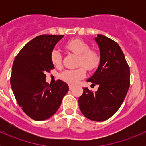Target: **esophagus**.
I'll list each match as a JSON object with an SVG mask.
<instances>
[{
	"instance_id": "esophagus-1",
	"label": "esophagus",
	"mask_w": 146,
	"mask_h": 146,
	"mask_svg": "<svg viewBox=\"0 0 146 146\" xmlns=\"http://www.w3.org/2000/svg\"><path fill=\"white\" fill-rule=\"evenodd\" d=\"M69 89H70V90H72V89L73 88H74V86H72V85H69Z\"/></svg>"
}]
</instances>
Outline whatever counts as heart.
Returning a JSON list of instances; mask_svg holds the SVG:
<instances>
[{
    "label": "heart",
    "mask_w": 146,
    "mask_h": 146,
    "mask_svg": "<svg viewBox=\"0 0 146 146\" xmlns=\"http://www.w3.org/2000/svg\"><path fill=\"white\" fill-rule=\"evenodd\" d=\"M66 48L72 52L80 55L78 65L83 66L86 69L92 70L99 64V57L96 52L91 51L88 45L80 39L72 40L66 44ZM51 60L55 66H60L62 64V55L56 49L51 52ZM86 69L80 67L73 70H66L61 74L62 79L69 84H75L86 76Z\"/></svg>",
    "instance_id": "heart-1"
}]
</instances>
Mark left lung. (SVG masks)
I'll use <instances>...</instances> for the list:
<instances>
[{"instance_id": "left-lung-1", "label": "left lung", "mask_w": 146, "mask_h": 146, "mask_svg": "<svg viewBox=\"0 0 146 146\" xmlns=\"http://www.w3.org/2000/svg\"><path fill=\"white\" fill-rule=\"evenodd\" d=\"M99 49L100 60L96 72L87 82L98 85L95 93L83 88L78 99L84 116L91 121H103L118 111L128 92L130 69L119 45L105 36L94 38Z\"/></svg>"}]
</instances>
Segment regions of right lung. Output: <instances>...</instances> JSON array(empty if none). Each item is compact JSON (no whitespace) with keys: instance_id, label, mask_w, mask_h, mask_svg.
I'll return each instance as SVG.
<instances>
[{"instance_id":"obj_1","label":"right lung","mask_w":146,"mask_h":146,"mask_svg":"<svg viewBox=\"0 0 146 146\" xmlns=\"http://www.w3.org/2000/svg\"><path fill=\"white\" fill-rule=\"evenodd\" d=\"M64 35L44 34L33 38L15 58L10 79L11 89L24 113L35 121L52 116L69 91V86L58 80L46 82V72L54 69L51 52Z\"/></svg>"}]
</instances>
